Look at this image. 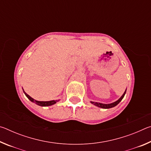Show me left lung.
I'll list each match as a JSON object with an SVG mask.
<instances>
[{"mask_svg":"<svg viewBox=\"0 0 151 151\" xmlns=\"http://www.w3.org/2000/svg\"><path fill=\"white\" fill-rule=\"evenodd\" d=\"M126 91H127V88H126V90H125L123 94H122V95L120 97L118 100L116 101L115 102H113V103H112L104 104V103H98V102H93V101H91V103L92 104H93L94 105H95L98 107H100V108H102V109H111V108H112V107L116 106L117 104H118L120 102L122 101V99L124 98L125 94H126Z\"/></svg>","mask_w":151,"mask_h":151,"instance_id":"left-lung-1","label":"left lung"}]
</instances>
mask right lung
Returning <instances> with one entry per match:
<instances>
[{"label":"right lung","mask_w":151,"mask_h":151,"mask_svg":"<svg viewBox=\"0 0 151 151\" xmlns=\"http://www.w3.org/2000/svg\"><path fill=\"white\" fill-rule=\"evenodd\" d=\"M22 91H23L24 94L26 95V96L29 99L30 101L32 102V103H35L36 104H37V105H39L41 106H48L53 105V104H56L57 102L60 101L59 99H58V100H52V101H38L35 100L34 99H32L31 96H30L29 94H27L26 93H25V91H24L23 88H22Z\"/></svg>","instance_id":"1"}]
</instances>
